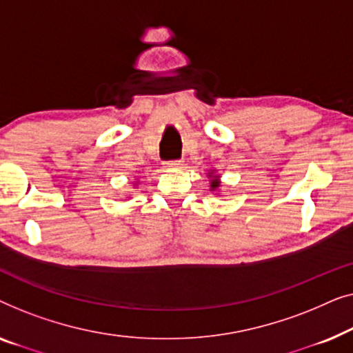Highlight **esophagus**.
<instances>
[{"mask_svg": "<svg viewBox=\"0 0 353 353\" xmlns=\"http://www.w3.org/2000/svg\"><path fill=\"white\" fill-rule=\"evenodd\" d=\"M165 167H168V168H181L183 162L181 161H168V162H165Z\"/></svg>", "mask_w": 353, "mask_h": 353, "instance_id": "34e87169", "label": "esophagus"}]
</instances>
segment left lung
I'll return each instance as SVG.
<instances>
[{"mask_svg":"<svg viewBox=\"0 0 353 353\" xmlns=\"http://www.w3.org/2000/svg\"><path fill=\"white\" fill-rule=\"evenodd\" d=\"M207 176L210 178V191L219 190V188H220V176L215 175V172H212V170Z\"/></svg>","mask_w":353,"mask_h":353,"instance_id":"obj_1","label":"left lung"}]
</instances>
